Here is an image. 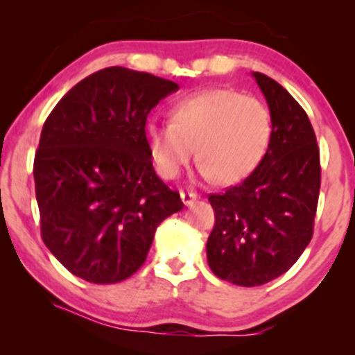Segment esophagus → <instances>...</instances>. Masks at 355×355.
<instances>
[{
	"instance_id": "1",
	"label": "esophagus",
	"mask_w": 355,
	"mask_h": 355,
	"mask_svg": "<svg viewBox=\"0 0 355 355\" xmlns=\"http://www.w3.org/2000/svg\"><path fill=\"white\" fill-rule=\"evenodd\" d=\"M180 198L183 202V205H191L195 200H198V195L193 193V191H180Z\"/></svg>"
}]
</instances>
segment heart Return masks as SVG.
<instances>
[{
    "label": "heart",
    "instance_id": "heart-1",
    "mask_svg": "<svg viewBox=\"0 0 355 355\" xmlns=\"http://www.w3.org/2000/svg\"><path fill=\"white\" fill-rule=\"evenodd\" d=\"M270 135V113L262 101L222 88L177 100L170 121L145 125L150 158L162 177H178L195 148L202 177L220 185L237 183L254 172Z\"/></svg>",
    "mask_w": 355,
    "mask_h": 355
}]
</instances>
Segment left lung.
<instances>
[{
	"instance_id": "8db88e82",
	"label": "left lung",
	"mask_w": 355,
	"mask_h": 355,
	"mask_svg": "<svg viewBox=\"0 0 355 355\" xmlns=\"http://www.w3.org/2000/svg\"><path fill=\"white\" fill-rule=\"evenodd\" d=\"M270 110L262 162L239 185L209 197L215 225L207 260L215 275L242 287L270 282L302 255L313 234L320 158L307 113L275 80L252 73Z\"/></svg>"
}]
</instances>
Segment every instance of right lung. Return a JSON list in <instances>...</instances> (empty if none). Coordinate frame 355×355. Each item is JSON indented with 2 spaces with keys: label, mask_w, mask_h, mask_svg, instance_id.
Returning <instances> with one entry per match:
<instances>
[{
  "label": "right lung",
  "mask_w": 355,
  "mask_h": 355,
  "mask_svg": "<svg viewBox=\"0 0 355 355\" xmlns=\"http://www.w3.org/2000/svg\"><path fill=\"white\" fill-rule=\"evenodd\" d=\"M173 81L123 67L81 80L44 121L35 191L44 245L73 275L116 284L144 266L155 230L180 211L155 173L146 116Z\"/></svg>",
  "instance_id": "obj_1"
}]
</instances>
